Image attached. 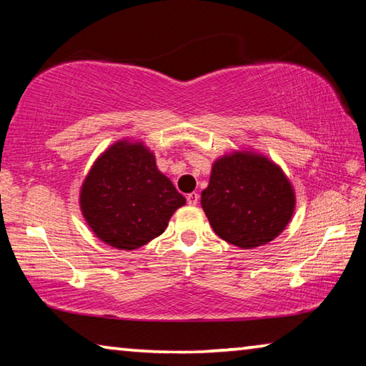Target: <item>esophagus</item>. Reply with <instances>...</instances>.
I'll return each instance as SVG.
<instances>
[{"instance_id": "esophagus-1", "label": "esophagus", "mask_w": 366, "mask_h": 366, "mask_svg": "<svg viewBox=\"0 0 366 366\" xmlns=\"http://www.w3.org/2000/svg\"><path fill=\"white\" fill-rule=\"evenodd\" d=\"M198 200H200V195L195 194V192H192V194L187 195V203H189V205H192V207H195L197 203H198Z\"/></svg>"}]
</instances>
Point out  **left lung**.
<instances>
[{"mask_svg":"<svg viewBox=\"0 0 366 366\" xmlns=\"http://www.w3.org/2000/svg\"><path fill=\"white\" fill-rule=\"evenodd\" d=\"M295 202L281 166L252 148L213 161L200 200L216 235L245 250L274 240L292 219Z\"/></svg>","mask_w":366,"mask_h":366,"instance_id":"obj_1","label":"left lung"}]
</instances>
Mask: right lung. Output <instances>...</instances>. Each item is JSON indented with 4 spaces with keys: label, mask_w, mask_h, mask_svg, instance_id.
<instances>
[{
    "label": "right lung",
    "mask_w": 366,
    "mask_h": 366,
    "mask_svg": "<svg viewBox=\"0 0 366 366\" xmlns=\"http://www.w3.org/2000/svg\"><path fill=\"white\" fill-rule=\"evenodd\" d=\"M185 198L157 168L142 140L121 139L98 157L79 192V207L98 239L135 250L158 237Z\"/></svg>",
    "instance_id": "add662e5"
}]
</instances>
